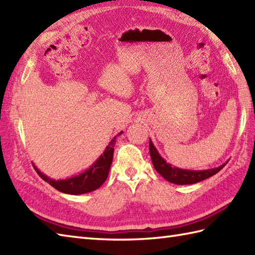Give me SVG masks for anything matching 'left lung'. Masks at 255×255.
<instances>
[{
  "label": "left lung",
  "instance_id": "obj_1",
  "mask_svg": "<svg viewBox=\"0 0 255 255\" xmlns=\"http://www.w3.org/2000/svg\"><path fill=\"white\" fill-rule=\"evenodd\" d=\"M150 156L152 160V164L154 166L155 171L159 174L165 178L167 182L177 184V185H188V184H195L198 182H202L206 178L215 175L218 173L223 167L226 165L224 163L218 167H214V169L208 170H186V169H180V167L172 166V164L167 163V162L162 158L159 151L154 147L153 142L150 139Z\"/></svg>",
  "mask_w": 255,
  "mask_h": 255
}]
</instances>
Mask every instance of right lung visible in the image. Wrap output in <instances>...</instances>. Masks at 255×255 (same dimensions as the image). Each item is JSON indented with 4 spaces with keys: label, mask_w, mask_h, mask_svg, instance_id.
Instances as JSON below:
<instances>
[{
    "label": "right lung",
    "mask_w": 255,
    "mask_h": 255,
    "mask_svg": "<svg viewBox=\"0 0 255 255\" xmlns=\"http://www.w3.org/2000/svg\"><path fill=\"white\" fill-rule=\"evenodd\" d=\"M122 133L123 131L117 133L111 140L110 143L106 145L104 152L100 155V158L89 169L82 171L77 175L68 177L66 180H52V178L48 177L46 174L38 170L37 166L34 165L35 170L42 180L49 183L52 187L58 189L59 192L70 195H81L93 192L101 187L102 184L106 181L113 162L114 147H115L116 143V138L121 136Z\"/></svg>",
    "instance_id": "1"
}]
</instances>
